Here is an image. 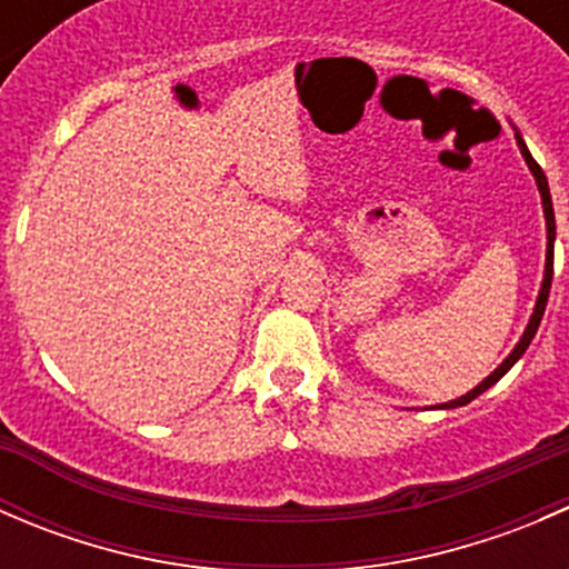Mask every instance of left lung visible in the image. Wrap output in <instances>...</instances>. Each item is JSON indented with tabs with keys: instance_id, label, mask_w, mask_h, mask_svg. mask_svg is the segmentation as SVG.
I'll return each instance as SVG.
<instances>
[{
	"instance_id": "1",
	"label": "left lung",
	"mask_w": 569,
	"mask_h": 569,
	"mask_svg": "<svg viewBox=\"0 0 569 569\" xmlns=\"http://www.w3.org/2000/svg\"><path fill=\"white\" fill-rule=\"evenodd\" d=\"M515 137H518L520 153H523V157H526V162H529V168H531L533 178H537L539 194H542L545 222H548V261H545V280H542V289H539L537 306H533V313H531V321H529V327H526L523 338H520V341H518V347L512 349V355H509V358L503 360V363L498 366V369L492 371V375L487 377L485 382H479V386H476L473 391H468V393H465V396H460V399H455V401H446V405H440V407H446V410H449V407H462V405H468V401H473L476 396H479V393H485L487 388H490V386H496V382L501 380V377L507 375V371L512 369L515 363H518V360H520V355H523L526 349H529L531 338L537 336V327H539V321H542L545 306H548V295H550V280H553V239H556V217H553V203H550V189H548V178H545L542 168H539V164L533 162V157H531V153H529V148H526L523 137H520V134H515Z\"/></svg>"
}]
</instances>
